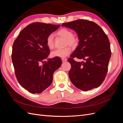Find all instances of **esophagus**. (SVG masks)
<instances>
[{"label": "esophagus", "instance_id": "esophagus-1", "mask_svg": "<svg viewBox=\"0 0 123 123\" xmlns=\"http://www.w3.org/2000/svg\"><path fill=\"white\" fill-rule=\"evenodd\" d=\"M62 62H66V61H67V58H62Z\"/></svg>", "mask_w": 123, "mask_h": 123}]
</instances>
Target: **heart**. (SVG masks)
<instances>
[{"label": "heart", "mask_w": 123, "mask_h": 123, "mask_svg": "<svg viewBox=\"0 0 123 123\" xmlns=\"http://www.w3.org/2000/svg\"><path fill=\"white\" fill-rule=\"evenodd\" d=\"M57 34L59 36L66 38L65 46L69 45L71 47H75L77 43V39L73 36V32L67 29L63 28L61 29L57 32ZM46 44L49 49H52L54 48V35L52 33L48 36L46 39ZM71 52V48L67 47L64 49H56L52 51L51 53V56L52 57L65 58L70 54Z\"/></svg>", "instance_id": "heart-1"}]
</instances>
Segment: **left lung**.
Instances as JSON below:
<instances>
[{"mask_svg":"<svg viewBox=\"0 0 123 123\" xmlns=\"http://www.w3.org/2000/svg\"><path fill=\"white\" fill-rule=\"evenodd\" d=\"M64 26L74 30L80 40L68 60L71 65L69 75L72 83L84 91L99 87L107 75L111 55L107 36L98 25L88 20L78 19L62 24ZM74 57L86 62H76Z\"/></svg>","mask_w":123,"mask_h":123,"instance_id":"left-lung-1","label":"left lung"}]
</instances>
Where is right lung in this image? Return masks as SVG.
<instances>
[{
	"label": "right lung",
	"mask_w": 123,
	"mask_h": 123,
	"mask_svg": "<svg viewBox=\"0 0 123 123\" xmlns=\"http://www.w3.org/2000/svg\"><path fill=\"white\" fill-rule=\"evenodd\" d=\"M59 26L32 23L25 28L14 41L12 60L16 79L31 93H40L49 87L54 72L62 65L59 57L44 61L50 52L46 44L47 37Z\"/></svg>",
	"instance_id": "1"
}]
</instances>
